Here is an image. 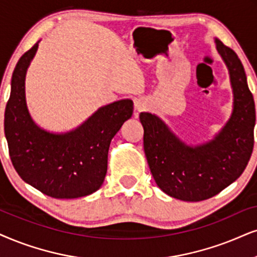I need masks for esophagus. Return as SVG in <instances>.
<instances>
[{"label":"esophagus","mask_w":257,"mask_h":257,"mask_svg":"<svg viewBox=\"0 0 257 257\" xmlns=\"http://www.w3.org/2000/svg\"><path fill=\"white\" fill-rule=\"evenodd\" d=\"M146 108H147V102L146 100H136L135 103V110L136 111H144V110H146Z\"/></svg>","instance_id":"esophagus-1"}]
</instances>
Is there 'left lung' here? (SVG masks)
I'll use <instances>...</instances> for the list:
<instances>
[{
	"label": "left lung",
	"instance_id": "8db88e82",
	"mask_svg": "<svg viewBox=\"0 0 257 257\" xmlns=\"http://www.w3.org/2000/svg\"><path fill=\"white\" fill-rule=\"evenodd\" d=\"M229 71L232 112L212 140L187 145L159 116L140 113L144 148L155 183L168 196L200 201L218 194L245 170L254 148L255 103L237 54L215 39Z\"/></svg>",
	"mask_w": 257,
	"mask_h": 257
}]
</instances>
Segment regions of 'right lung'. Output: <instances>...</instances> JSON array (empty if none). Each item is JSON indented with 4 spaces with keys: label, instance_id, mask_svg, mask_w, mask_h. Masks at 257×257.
Returning <instances> with one entry per match:
<instances>
[{
    "label": "right lung",
    "instance_id": "right-lung-1",
    "mask_svg": "<svg viewBox=\"0 0 257 257\" xmlns=\"http://www.w3.org/2000/svg\"><path fill=\"white\" fill-rule=\"evenodd\" d=\"M39 42L16 64L5 111V135L13 166L21 179L46 196L73 199L96 192L108 170L110 142L133 115V100L100 106L77 128L52 133L29 113L26 74Z\"/></svg>",
    "mask_w": 257,
    "mask_h": 257
}]
</instances>
